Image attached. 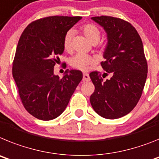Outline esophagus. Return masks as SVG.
Wrapping results in <instances>:
<instances>
[{
  "instance_id": "esophagus-1",
  "label": "esophagus",
  "mask_w": 159,
  "mask_h": 159,
  "mask_svg": "<svg viewBox=\"0 0 159 159\" xmlns=\"http://www.w3.org/2000/svg\"><path fill=\"white\" fill-rule=\"evenodd\" d=\"M90 80L89 76L88 74H83V81H89Z\"/></svg>"
}]
</instances>
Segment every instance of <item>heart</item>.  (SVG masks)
<instances>
[{
	"instance_id": "b5f03b06",
	"label": "heart",
	"mask_w": 159,
	"mask_h": 159,
	"mask_svg": "<svg viewBox=\"0 0 159 159\" xmlns=\"http://www.w3.org/2000/svg\"><path fill=\"white\" fill-rule=\"evenodd\" d=\"M81 30L84 35L90 42H95L99 41L101 37V32L98 26L93 24H86L81 27ZM74 35L73 30H69L66 34L63 39V47L65 50L70 51L71 48V40ZM95 63L93 57L84 53H78L70 59V64L74 69L81 70V71H87L91 66Z\"/></svg>"
}]
</instances>
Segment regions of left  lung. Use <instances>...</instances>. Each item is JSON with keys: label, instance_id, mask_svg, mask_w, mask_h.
I'll return each mask as SVG.
<instances>
[{"label": "left lung", "instance_id": "1", "mask_svg": "<svg viewBox=\"0 0 159 159\" xmlns=\"http://www.w3.org/2000/svg\"><path fill=\"white\" fill-rule=\"evenodd\" d=\"M91 19L104 29L107 45L101 65L110 79H103L97 71L89 74L95 90L90 96L91 106L98 114L116 119L129 114L139 102L147 78V62L143 41L130 23L113 16Z\"/></svg>", "mask_w": 159, "mask_h": 159}]
</instances>
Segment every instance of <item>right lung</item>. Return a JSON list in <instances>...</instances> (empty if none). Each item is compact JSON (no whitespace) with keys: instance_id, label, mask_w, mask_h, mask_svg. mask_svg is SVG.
<instances>
[{"instance_id":"obj_1","label":"right lung","mask_w":159,"mask_h":159,"mask_svg":"<svg viewBox=\"0 0 159 159\" xmlns=\"http://www.w3.org/2000/svg\"><path fill=\"white\" fill-rule=\"evenodd\" d=\"M81 16H53L32 22L19 39L13 76L25 110L35 118L49 121L66 110L82 73L66 70L61 79L53 69L64 52L66 34Z\"/></svg>"}]
</instances>
